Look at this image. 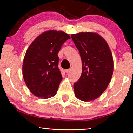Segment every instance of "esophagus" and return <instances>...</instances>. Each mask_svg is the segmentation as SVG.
<instances>
[{"instance_id":"obj_1","label":"esophagus","mask_w":133,"mask_h":133,"mask_svg":"<svg viewBox=\"0 0 133 133\" xmlns=\"http://www.w3.org/2000/svg\"><path fill=\"white\" fill-rule=\"evenodd\" d=\"M70 71H71V70L70 69H67V70H65V72H66V73H68V72H70Z\"/></svg>"}]
</instances>
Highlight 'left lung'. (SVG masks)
<instances>
[{"label": "left lung", "instance_id": "8db88e82", "mask_svg": "<svg viewBox=\"0 0 133 133\" xmlns=\"http://www.w3.org/2000/svg\"><path fill=\"white\" fill-rule=\"evenodd\" d=\"M71 38L82 63L81 77L74 83V94L81 101H93L105 91L111 79V52L106 41L96 32H79L72 34Z\"/></svg>", "mask_w": 133, "mask_h": 133}]
</instances>
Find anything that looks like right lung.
Here are the masks:
<instances>
[{
    "label": "right lung",
    "instance_id": "obj_1",
    "mask_svg": "<svg viewBox=\"0 0 133 133\" xmlns=\"http://www.w3.org/2000/svg\"><path fill=\"white\" fill-rule=\"evenodd\" d=\"M70 36L62 31L49 30L38 36L25 53L22 74L27 87L36 97L48 99L57 93L62 80L58 52Z\"/></svg>",
    "mask_w": 133,
    "mask_h": 133
}]
</instances>
